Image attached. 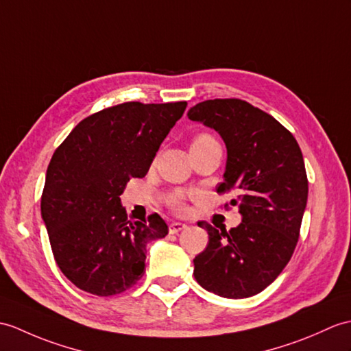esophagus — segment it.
I'll list each match as a JSON object with an SVG mask.
<instances>
[{"label": "esophagus", "mask_w": 351, "mask_h": 351, "mask_svg": "<svg viewBox=\"0 0 351 351\" xmlns=\"http://www.w3.org/2000/svg\"><path fill=\"white\" fill-rule=\"evenodd\" d=\"M184 229H186V224L179 223V221H173V223H170V226H169V232L172 233V234H175V233H178V232H181V230H184Z\"/></svg>", "instance_id": "esophagus-1"}]
</instances>
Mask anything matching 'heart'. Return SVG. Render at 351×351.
<instances>
[{"label":"heart","mask_w":351,"mask_h":351,"mask_svg":"<svg viewBox=\"0 0 351 351\" xmlns=\"http://www.w3.org/2000/svg\"><path fill=\"white\" fill-rule=\"evenodd\" d=\"M208 142H215V138H214L213 136H210V134H208V133H200V134H197V136H195V137L193 138L191 146L202 145V143H208ZM176 208H178V209H182V208H184L182 203H176Z\"/></svg>","instance_id":"obj_1"}]
</instances>
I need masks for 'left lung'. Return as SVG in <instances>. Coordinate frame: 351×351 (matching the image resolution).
I'll return each instance as SVG.
<instances>
[{"instance_id":"8db88e82","label":"left lung","mask_w":351,"mask_h":351,"mask_svg":"<svg viewBox=\"0 0 351 351\" xmlns=\"http://www.w3.org/2000/svg\"><path fill=\"white\" fill-rule=\"evenodd\" d=\"M186 115L223 137L227 162L217 193L234 190L230 205L242 215L230 230L197 223L209 242L193 260L194 278L218 296H254L275 281L296 248L308 199L302 152L286 127L239 99L202 101Z\"/></svg>"}]
</instances>
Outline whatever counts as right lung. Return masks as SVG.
I'll return each mask as SVG.
<instances>
[{
  "label": "right lung",
  "instance_id": "add662e5",
  "mask_svg": "<svg viewBox=\"0 0 351 351\" xmlns=\"http://www.w3.org/2000/svg\"><path fill=\"white\" fill-rule=\"evenodd\" d=\"M186 101H128L82 119L47 166L42 218L56 265L80 290L113 296L145 274L146 245L169 229L158 214L133 221L119 195L143 178Z\"/></svg>",
  "mask_w": 351,
  "mask_h": 351
}]
</instances>
